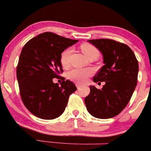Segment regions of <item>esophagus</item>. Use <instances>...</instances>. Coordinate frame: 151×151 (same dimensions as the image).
Here are the masks:
<instances>
[{"label":"esophagus","mask_w":151,"mask_h":151,"mask_svg":"<svg viewBox=\"0 0 151 151\" xmlns=\"http://www.w3.org/2000/svg\"><path fill=\"white\" fill-rule=\"evenodd\" d=\"M76 86H77V88L79 89V88H81V87L83 86V85H82V84H80V83H76Z\"/></svg>","instance_id":"obj_1"}]
</instances>
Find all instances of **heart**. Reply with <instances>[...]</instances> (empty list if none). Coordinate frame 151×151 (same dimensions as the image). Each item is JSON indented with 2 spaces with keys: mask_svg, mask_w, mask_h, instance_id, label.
Here are the masks:
<instances>
[{
  "mask_svg": "<svg viewBox=\"0 0 151 151\" xmlns=\"http://www.w3.org/2000/svg\"><path fill=\"white\" fill-rule=\"evenodd\" d=\"M80 50L86 56L87 58L91 55L99 56V52L96 48L93 45L89 43H83L80 45ZM71 49H67L61 53L60 57V62L61 66L63 68H66L69 66L70 63V55L71 54ZM93 73L92 68H74L68 71L67 74V77L70 80L72 81L78 82V83H84L87 80V79L91 77Z\"/></svg>",
  "mask_w": 151,
  "mask_h": 151,
  "instance_id": "heart-1",
  "label": "heart"
}]
</instances>
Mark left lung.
<instances>
[{
	"label": "left lung",
	"mask_w": 151,
	"mask_h": 151,
	"mask_svg": "<svg viewBox=\"0 0 151 151\" xmlns=\"http://www.w3.org/2000/svg\"><path fill=\"white\" fill-rule=\"evenodd\" d=\"M103 55L104 65L93 77L94 83L105 82L101 90L91 85L85 97L88 112L101 119L118 115L130 101L137 83L139 65L134 52L125 44L107 39L88 40Z\"/></svg>",
	"instance_id": "8db88e82"
}]
</instances>
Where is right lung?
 I'll use <instances>...</instances> for the list:
<instances>
[{
	"label": "right lung",
	"mask_w": 151,
	"mask_h": 151,
	"mask_svg": "<svg viewBox=\"0 0 151 151\" xmlns=\"http://www.w3.org/2000/svg\"><path fill=\"white\" fill-rule=\"evenodd\" d=\"M78 40L67 39L51 32L33 38L25 45L17 67L21 99L25 107L38 118L52 120L63 114L69 96L77 90L68 80L59 85L53 78L63 72L60 57Z\"/></svg>",
	"instance_id": "obj_1"
}]
</instances>
